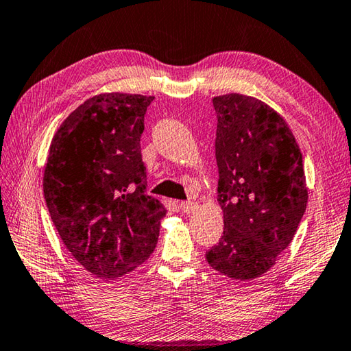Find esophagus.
Returning <instances> with one entry per match:
<instances>
[{
	"instance_id": "obj_1",
	"label": "esophagus",
	"mask_w": 351,
	"mask_h": 351,
	"mask_svg": "<svg viewBox=\"0 0 351 351\" xmlns=\"http://www.w3.org/2000/svg\"><path fill=\"white\" fill-rule=\"evenodd\" d=\"M180 207L184 213H193L198 210L199 206L197 203H193V201H184V203L180 204Z\"/></svg>"
}]
</instances>
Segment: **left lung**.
Wrapping results in <instances>:
<instances>
[{"label": "left lung", "instance_id": "left-lung-1", "mask_svg": "<svg viewBox=\"0 0 351 351\" xmlns=\"http://www.w3.org/2000/svg\"><path fill=\"white\" fill-rule=\"evenodd\" d=\"M218 203L224 230L206 252L213 269L251 282L293 241L308 203L299 144L278 112L240 93L213 97Z\"/></svg>", "mask_w": 351, "mask_h": 351}]
</instances>
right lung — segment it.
I'll return each mask as SVG.
<instances>
[{
  "instance_id": "obj_1",
  "label": "right lung",
  "mask_w": 351,
  "mask_h": 351,
  "mask_svg": "<svg viewBox=\"0 0 351 351\" xmlns=\"http://www.w3.org/2000/svg\"><path fill=\"white\" fill-rule=\"evenodd\" d=\"M153 96L102 93L64 119L43 171L47 210L63 245L93 276L112 280L150 257L165 206L145 195L141 156Z\"/></svg>"
}]
</instances>
